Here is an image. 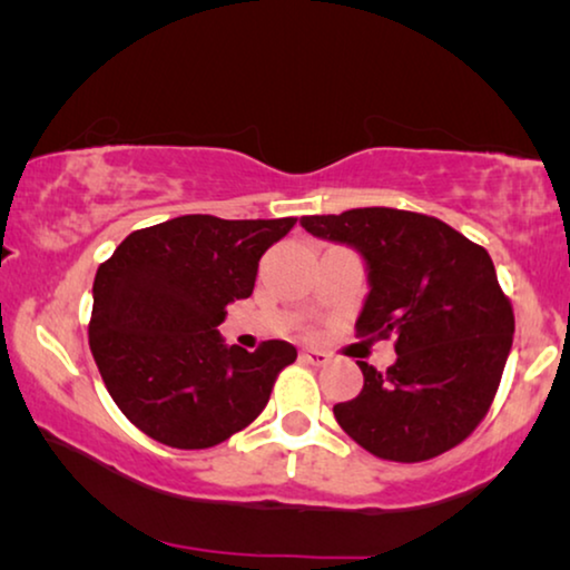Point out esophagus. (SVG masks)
I'll list each match as a JSON object with an SVG mask.
<instances>
[{"instance_id":"1","label":"esophagus","mask_w":570,"mask_h":570,"mask_svg":"<svg viewBox=\"0 0 570 570\" xmlns=\"http://www.w3.org/2000/svg\"><path fill=\"white\" fill-rule=\"evenodd\" d=\"M301 357H303V361H306V363H311V365H326V363L332 361V357L326 355L324 350H303Z\"/></svg>"}]
</instances>
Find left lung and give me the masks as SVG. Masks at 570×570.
I'll return each instance as SVG.
<instances>
[{"instance_id":"obj_1","label":"left lung","mask_w":570,"mask_h":570,"mask_svg":"<svg viewBox=\"0 0 570 570\" xmlns=\"http://www.w3.org/2000/svg\"><path fill=\"white\" fill-rule=\"evenodd\" d=\"M311 236L355 246L371 293L357 337H394L396 363L363 371V392L334 404L342 431L373 456L425 462L488 415L513 342V308L485 248L439 217L394 207L308 215Z\"/></svg>"}]
</instances>
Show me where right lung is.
<instances>
[{
    "mask_svg": "<svg viewBox=\"0 0 570 570\" xmlns=\"http://www.w3.org/2000/svg\"><path fill=\"white\" fill-rule=\"evenodd\" d=\"M295 217L181 215L129 233L96 272L90 353L129 423L174 449H209L252 425L298 353L223 345L225 306L248 298L262 254Z\"/></svg>",
    "mask_w": 570,
    "mask_h": 570,
    "instance_id": "1",
    "label": "right lung"
}]
</instances>
